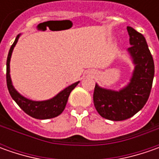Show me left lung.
Wrapping results in <instances>:
<instances>
[{
	"instance_id": "obj_1",
	"label": "left lung",
	"mask_w": 159,
	"mask_h": 159,
	"mask_svg": "<svg viewBox=\"0 0 159 159\" xmlns=\"http://www.w3.org/2000/svg\"><path fill=\"white\" fill-rule=\"evenodd\" d=\"M132 46L128 52L133 58L134 70L130 83L120 91L102 89L97 84L94 91V104L102 118L113 121L129 119L147 102L155 73L154 61L142 34L127 26Z\"/></svg>"
}]
</instances>
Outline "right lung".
Returning <instances> with one entry per match:
<instances>
[{"instance_id":"right-lung-1","label":"right lung","mask_w":159,"mask_h":159,"mask_svg":"<svg viewBox=\"0 0 159 159\" xmlns=\"http://www.w3.org/2000/svg\"><path fill=\"white\" fill-rule=\"evenodd\" d=\"M19 36H20L19 34L16 36L14 43L10 47V49H9V54H8V58H7L6 80H7V87L9 89V94L11 95L12 99L17 103V105L20 107L26 114H28L29 116L33 117L34 119H48L57 117L58 115H60L64 111L70 92L74 89V88L80 83V81L69 86L68 88L64 89L62 92H60L57 95H56L55 97H53L50 100L35 102L29 100L27 98L22 96L19 93H17V91L12 86L11 79H10V75H9V62H10L11 54H12L14 47L16 46V44L18 40Z\"/></svg>"}]
</instances>
